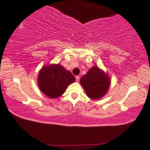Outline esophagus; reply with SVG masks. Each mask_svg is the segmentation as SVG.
Here are the masks:
<instances>
[{"label":"esophagus","mask_w":150,"mask_h":150,"mask_svg":"<svg viewBox=\"0 0 150 150\" xmlns=\"http://www.w3.org/2000/svg\"><path fill=\"white\" fill-rule=\"evenodd\" d=\"M79 79H80V78H79V76H76V81H77V82H78V81H79Z\"/></svg>","instance_id":"1"}]
</instances>
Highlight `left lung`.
I'll use <instances>...</instances> for the list:
<instances>
[{
  "instance_id": "left-lung-1",
  "label": "left lung",
  "mask_w": 150,
  "mask_h": 150,
  "mask_svg": "<svg viewBox=\"0 0 150 150\" xmlns=\"http://www.w3.org/2000/svg\"><path fill=\"white\" fill-rule=\"evenodd\" d=\"M81 85L87 96L92 99H98L106 94L110 88L111 80L106 73L94 66L80 79Z\"/></svg>"
}]
</instances>
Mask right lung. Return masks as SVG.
I'll return each mask as SVG.
<instances>
[{"label":"right lung","mask_w":150,"mask_h":150,"mask_svg":"<svg viewBox=\"0 0 150 150\" xmlns=\"http://www.w3.org/2000/svg\"><path fill=\"white\" fill-rule=\"evenodd\" d=\"M75 81L69 71L57 64L43 67L39 71L38 84L40 90L47 96L56 98L64 94L67 86Z\"/></svg>","instance_id":"1"}]
</instances>
